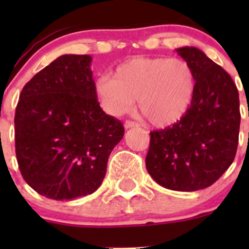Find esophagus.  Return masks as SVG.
<instances>
[{
  "mask_svg": "<svg viewBox=\"0 0 249 249\" xmlns=\"http://www.w3.org/2000/svg\"><path fill=\"white\" fill-rule=\"evenodd\" d=\"M137 126H139V123L132 122V120H126V122L124 123L125 129H130V127H137Z\"/></svg>",
  "mask_w": 249,
  "mask_h": 249,
  "instance_id": "esophagus-1",
  "label": "esophagus"
}]
</instances>
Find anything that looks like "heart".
Returning a JSON list of instances; mask_svg holds the SVG:
<instances>
[{
    "label": "heart",
    "mask_w": 249,
    "mask_h": 249,
    "mask_svg": "<svg viewBox=\"0 0 249 249\" xmlns=\"http://www.w3.org/2000/svg\"><path fill=\"white\" fill-rule=\"evenodd\" d=\"M196 90L192 65L180 57L135 56L120 64L114 74H104L95 85L100 106L119 117L134 107L150 124L169 126L187 113Z\"/></svg>",
    "instance_id": "heart-1"
}]
</instances>
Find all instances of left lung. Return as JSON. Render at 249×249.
Instances as JSON below:
<instances>
[{"label":"left lung","instance_id":"1","mask_svg":"<svg viewBox=\"0 0 249 249\" xmlns=\"http://www.w3.org/2000/svg\"><path fill=\"white\" fill-rule=\"evenodd\" d=\"M176 52L194 69L196 90L180 120L150 132L145 166L164 188L195 192L219 179L235 159L240 100L231 77L202 50L183 47Z\"/></svg>","mask_w":249,"mask_h":249}]
</instances>
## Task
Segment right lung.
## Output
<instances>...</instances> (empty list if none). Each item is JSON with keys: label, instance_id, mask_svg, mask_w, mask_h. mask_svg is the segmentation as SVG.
<instances>
[{"label": "right lung", "instance_id": "1", "mask_svg": "<svg viewBox=\"0 0 249 249\" xmlns=\"http://www.w3.org/2000/svg\"><path fill=\"white\" fill-rule=\"evenodd\" d=\"M90 55H61L25 84L16 109V153L25 182L53 200L92 194L123 124L100 107Z\"/></svg>", "mask_w": 249, "mask_h": 249}]
</instances>
